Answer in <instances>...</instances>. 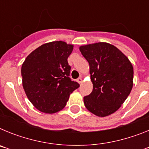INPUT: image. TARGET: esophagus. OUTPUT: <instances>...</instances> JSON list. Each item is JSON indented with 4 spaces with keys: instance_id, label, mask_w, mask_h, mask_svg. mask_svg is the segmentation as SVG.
Segmentation results:
<instances>
[{
    "instance_id": "34e87169",
    "label": "esophagus",
    "mask_w": 149,
    "mask_h": 149,
    "mask_svg": "<svg viewBox=\"0 0 149 149\" xmlns=\"http://www.w3.org/2000/svg\"><path fill=\"white\" fill-rule=\"evenodd\" d=\"M77 82L79 83V84H82V82H83V79H82V77H78V78L77 79Z\"/></svg>"
}]
</instances>
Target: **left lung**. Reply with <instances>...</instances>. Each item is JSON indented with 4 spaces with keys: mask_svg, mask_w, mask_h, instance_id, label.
Wrapping results in <instances>:
<instances>
[{
    "mask_svg": "<svg viewBox=\"0 0 149 149\" xmlns=\"http://www.w3.org/2000/svg\"><path fill=\"white\" fill-rule=\"evenodd\" d=\"M80 51L89 64L92 93L84 98L89 111L100 117L113 113L133 87L134 68L127 56L107 42L83 45Z\"/></svg>",
    "mask_w": 149,
    "mask_h": 149,
    "instance_id": "obj_1",
    "label": "left lung"
}]
</instances>
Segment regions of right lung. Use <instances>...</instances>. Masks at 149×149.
Segmentation results:
<instances>
[{
    "instance_id": "obj_1",
    "label": "right lung",
    "mask_w": 149,
    "mask_h": 149,
    "mask_svg": "<svg viewBox=\"0 0 149 149\" xmlns=\"http://www.w3.org/2000/svg\"><path fill=\"white\" fill-rule=\"evenodd\" d=\"M72 45L56 41L32 51L22 66V85L27 98L36 108L54 113L64 108L69 95L80 86L69 77L68 57Z\"/></svg>"
}]
</instances>
